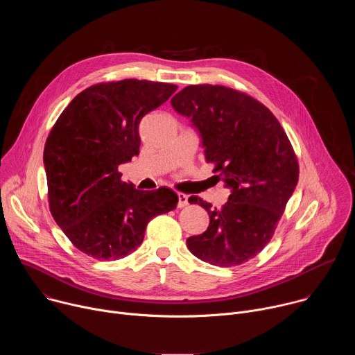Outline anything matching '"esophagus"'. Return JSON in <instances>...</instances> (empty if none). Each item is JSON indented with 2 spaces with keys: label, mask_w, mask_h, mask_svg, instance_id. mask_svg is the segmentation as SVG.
Returning <instances> with one entry per match:
<instances>
[{
  "label": "esophagus",
  "mask_w": 355,
  "mask_h": 355,
  "mask_svg": "<svg viewBox=\"0 0 355 355\" xmlns=\"http://www.w3.org/2000/svg\"><path fill=\"white\" fill-rule=\"evenodd\" d=\"M177 196H178V208H184V207L188 205V195H185L182 192H178Z\"/></svg>",
  "instance_id": "esophagus-1"
}]
</instances>
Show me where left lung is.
<instances>
[{
    "instance_id": "obj_1",
    "label": "left lung",
    "mask_w": 355,
    "mask_h": 355,
    "mask_svg": "<svg viewBox=\"0 0 355 355\" xmlns=\"http://www.w3.org/2000/svg\"><path fill=\"white\" fill-rule=\"evenodd\" d=\"M173 108L191 119L232 189L222 209L198 196L209 214L207 232L187 239L189 251L216 267L240 266L270 243L299 178L293 147L274 114L252 96L223 85H188L171 99Z\"/></svg>"
}]
</instances>
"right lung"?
I'll use <instances>...</instances> for the list:
<instances>
[{
	"label": "right lung",
	"mask_w": 355,
	"mask_h": 355,
	"mask_svg": "<svg viewBox=\"0 0 355 355\" xmlns=\"http://www.w3.org/2000/svg\"><path fill=\"white\" fill-rule=\"evenodd\" d=\"M177 88L136 78L94 84L50 130L43 151L49 208L84 254L123 259L141 244L151 219L177 208L173 189L140 191L118 171L139 155L141 118Z\"/></svg>",
	"instance_id": "add662e5"
}]
</instances>
